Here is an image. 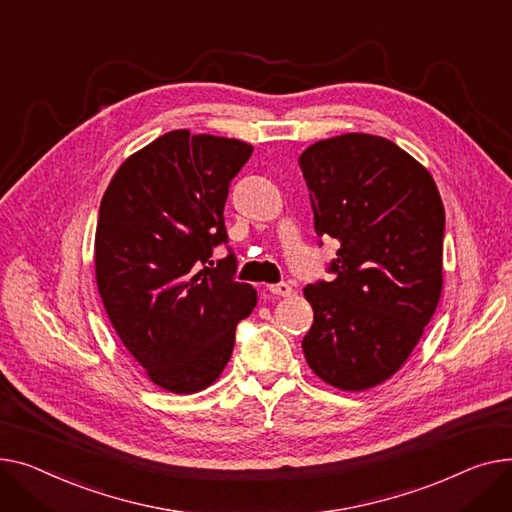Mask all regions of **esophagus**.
Returning a JSON list of instances; mask_svg holds the SVG:
<instances>
[{
    "instance_id": "esophagus-1",
    "label": "esophagus",
    "mask_w": 512,
    "mask_h": 512,
    "mask_svg": "<svg viewBox=\"0 0 512 512\" xmlns=\"http://www.w3.org/2000/svg\"><path fill=\"white\" fill-rule=\"evenodd\" d=\"M268 291L273 295H279V297H289L293 293L291 285L289 283H277V285H268Z\"/></svg>"
}]
</instances>
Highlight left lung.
Instances as JSON below:
<instances>
[{
	"instance_id": "obj_1",
	"label": "left lung",
	"mask_w": 512,
	"mask_h": 512,
	"mask_svg": "<svg viewBox=\"0 0 512 512\" xmlns=\"http://www.w3.org/2000/svg\"><path fill=\"white\" fill-rule=\"evenodd\" d=\"M318 237L337 239L333 281L304 289L302 341L326 384L359 393L411 355L442 293L444 206L430 171L372 134L318 140L299 157Z\"/></svg>"
}]
</instances>
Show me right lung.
I'll list each match as a JSON object with an SVG mask.
<instances>
[{"mask_svg":"<svg viewBox=\"0 0 512 512\" xmlns=\"http://www.w3.org/2000/svg\"><path fill=\"white\" fill-rule=\"evenodd\" d=\"M252 150L173 130L128 157L101 200L95 273L105 312L146 376L175 395L221 376L235 326L256 306V289L233 279L235 256L210 260L227 244L229 184Z\"/></svg>","mask_w":512,"mask_h":512,"instance_id":"obj_1","label":"right lung"}]
</instances>
